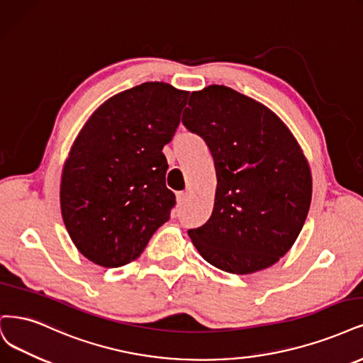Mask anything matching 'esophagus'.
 I'll return each instance as SVG.
<instances>
[{"instance_id": "obj_1", "label": "esophagus", "mask_w": 363, "mask_h": 363, "mask_svg": "<svg viewBox=\"0 0 363 363\" xmlns=\"http://www.w3.org/2000/svg\"><path fill=\"white\" fill-rule=\"evenodd\" d=\"M187 199H189V192H179L177 194V204L179 206H184L187 203Z\"/></svg>"}]
</instances>
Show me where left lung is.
Masks as SVG:
<instances>
[{
    "mask_svg": "<svg viewBox=\"0 0 363 363\" xmlns=\"http://www.w3.org/2000/svg\"><path fill=\"white\" fill-rule=\"evenodd\" d=\"M186 109L182 123L206 141L218 179L210 219L187 234L223 272L270 267L296 242L311 206L301 147L277 114L230 86L194 91Z\"/></svg>",
    "mask_w": 363,
    "mask_h": 363,
    "instance_id": "1",
    "label": "left lung"
}]
</instances>
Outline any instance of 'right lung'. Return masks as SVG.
Segmentation results:
<instances>
[{
  "instance_id": "right-lung-1",
  "label": "right lung",
  "mask_w": 363,
  "mask_h": 363,
  "mask_svg": "<svg viewBox=\"0 0 363 363\" xmlns=\"http://www.w3.org/2000/svg\"><path fill=\"white\" fill-rule=\"evenodd\" d=\"M189 91L144 82L99 108L74 140L61 177V213L79 252L102 267L138 258L168 219L176 195L162 148Z\"/></svg>"
}]
</instances>
